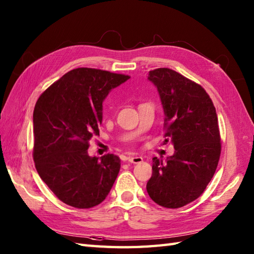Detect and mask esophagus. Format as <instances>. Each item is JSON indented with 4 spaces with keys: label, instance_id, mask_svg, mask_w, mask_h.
Listing matches in <instances>:
<instances>
[{
    "label": "esophagus",
    "instance_id": "34e87169",
    "mask_svg": "<svg viewBox=\"0 0 254 254\" xmlns=\"http://www.w3.org/2000/svg\"><path fill=\"white\" fill-rule=\"evenodd\" d=\"M127 160L130 161L131 164H139L143 161V158L141 157V156H128Z\"/></svg>",
    "mask_w": 254,
    "mask_h": 254
}]
</instances>
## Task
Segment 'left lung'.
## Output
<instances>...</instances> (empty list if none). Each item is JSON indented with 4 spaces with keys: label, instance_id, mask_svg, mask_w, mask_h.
Instances as JSON below:
<instances>
[{
    "label": "left lung",
    "instance_id": "1",
    "mask_svg": "<svg viewBox=\"0 0 254 254\" xmlns=\"http://www.w3.org/2000/svg\"><path fill=\"white\" fill-rule=\"evenodd\" d=\"M164 110L165 142L175 153L164 161L153 158L147 193L155 203L178 208L193 202L206 189L217 168L220 135L216 109L206 91L174 69L148 72Z\"/></svg>",
    "mask_w": 254,
    "mask_h": 254
}]
</instances>
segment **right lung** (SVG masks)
I'll return each mask as SVG.
<instances>
[{
  "label": "right lung",
  "instance_id": "right-lung-1",
  "mask_svg": "<svg viewBox=\"0 0 254 254\" xmlns=\"http://www.w3.org/2000/svg\"><path fill=\"white\" fill-rule=\"evenodd\" d=\"M127 75L79 67L64 74L35 106L34 160L40 178L63 203L89 208L107 197L120 171L113 154L100 159L88 154L99 134L102 102Z\"/></svg>",
  "mask_w": 254,
  "mask_h": 254
}]
</instances>
